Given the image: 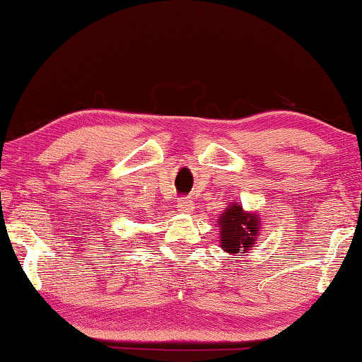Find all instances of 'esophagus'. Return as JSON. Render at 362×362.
Wrapping results in <instances>:
<instances>
[{
    "mask_svg": "<svg viewBox=\"0 0 362 362\" xmlns=\"http://www.w3.org/2000/svg\"><path fill=\"white\" fill-rule=\"evenodd\" d=\"M193 208L195 206H193L192 200H188V198H182V200H179V203H177V210L180 213H192Z\"/></svg>",
    "mask_w": 362,
    "mask_h": 362,
    "instance_id": "esophagus-1",
    "label": "esophagus"
}]
</instances>
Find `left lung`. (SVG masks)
I'll list each match as a JSON object with an SVG mask.
<instances>
[{
  "instance_id": "obj_1",
  "label": "left lung",
  "mask_w": 362,
  "mask_h": 362,
  "mask_svg": "<svg viewBox=\"0 0 362 362\" xmlns=\"http://www.w3.org/2000/svg\"><path fill=\"white\" fill-rule=\"evenodd\" d=\"M220 234V247L230 256H244L261 236V218L256 211H246L239 202L221 211L216 221Z\"/></svg>"
}]
</instances>
